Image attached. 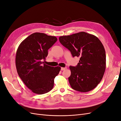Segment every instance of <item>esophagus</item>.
<instances>
[{
    "mask_svg": "<svg viewBox=\"0 0 121 121\" xmlns=\"http://www.w3.org/2000/svg\"><path fill=\"white\" fill-rule=\"evenodd\" d=\"M66 68H67L66 67H62L61 69V70H62V71H63V70H65Z\"/></svg>",
    "mask_w": 121,
    "mask_h": 121,
    "instance_id": "1",
    "label": "esophagus"
}]
</instances>
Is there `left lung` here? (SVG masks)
Instances as JSON below:
<instances>
[{
  "mask_svg": "<svg viewBox=\"0 0 121 121\" xmlns=\"http://www.w3.org/2000/svg\"><path fill=\"white\" fill-rule=\"evenodd\" d=\"M62 45L73 57H80L75 67L70 66L68 78L74 90L87 92L94 89L101 82L106 69V52L103 45L95 35L81 32L59 38Z\"/></svg>",
  "mask_w": 121,
  "mask_h": 121,
  "instance_id": "left-lung-1",
  "label": "left lung"
}]
</instances>
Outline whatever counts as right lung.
<instances>
[{
	"label": "right lung",
	"mask_w": 121,
	"mask_h": 121,
	"mask_svg": "<svg viewBox=\"0 0 121 121\" xmlns=\"http://www.w3.org/2000/svg\"><path fill=\"white\" fill-rule=\"evenodd\" d=\"M57 40L55 36L36 32L29 35L18 48L15 64L19 76L32 92L43 94L53 89L54 78L61 67L44 64L48 50Z\"/></svg>",
	"instance_id": "1"
}]
</instances>
